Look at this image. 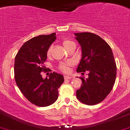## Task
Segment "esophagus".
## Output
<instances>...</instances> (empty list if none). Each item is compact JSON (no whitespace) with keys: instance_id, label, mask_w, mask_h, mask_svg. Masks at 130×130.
Listing matches in <instances>:
<instances>
[{"instance_id":"obj_1","label":"esophagus","mask_w":130,"mask_h":130,"mask_svg":"<svg viewBox=\"0 0 130 130\" xmlns=\"http://www.w3.org/2000/svg\"><path fill=\"white\" fill-rule=\"evenodd\" d=\"M72 77H71V76H64V79H65V80L67 79H71Z\"/></svg>"}]
</instances>
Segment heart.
Masks as SVG:
<instances>
[{
	"instance_id": "1",
	"label": "heart",
	"mask_w": 130,
	"mask_h": 130,
	"mask_svg": "<svg viewBox=\"0 0 130 130\" xmlns=\"http://www.w3.org/2000/svg\"><path fill=\"white\" fill-rule=\"evenodd\" d=\"M62 45L64 47H65V49H67L69 47H71V45H74V43L72 41L69 40L65 39L64 40H63L62 42ZM51 47H50L48 48L47 52V56H49L51 54ZM72 64V62H63L61 63H60V65H59V69L62 71L63 72H68L70 71V66Z\"/></svg>"
}]
</instances>
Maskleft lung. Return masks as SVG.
Here are the masks:
<instances>
[{
	"mask_svg": "<svg viewBox=\"0 0 130 130\" xmlns=\"http://www.w3.org/2000/svg\"><path fill=\"white\" fill-rule=\"evenodd\" d=\"M74 35L82 54L76 71H88V78L80 77L82 84L76 97L83 104L96 105L105 99L114 85L117 67L113 54L110 45L98 35L88 32Z\"/></svg>",
	"mask_w": 130,
	"mask_h": 130,
	"instance_id": "left-lung-1",
	"label": "left lung"
}]
</instances>
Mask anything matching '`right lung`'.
<instances>
[{
  "instance_id": "1",
  "label": "right lung",
  "mask_w": 130,
  "mask_h": 130,
  "mask_svg": "<svg viewBox=\"0 0 130 130\" xmlns=\"http://www.w3.org/2000/svg\"><path fill=\"white\" fill-rule=\"evenodd\" d=\"M56 39V33L39 35L27 41L20 48L14 59V79L24 96L38 106H49L58 98V88L64 82L63 76L53 72L43 79L46 71L43 63L47 52Z\"/></svg>"
}]
</instances>
